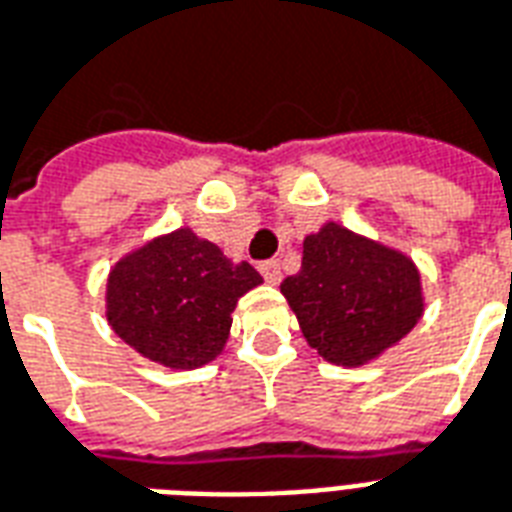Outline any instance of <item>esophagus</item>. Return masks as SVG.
Instances as JSON below:
<instances>
[{
  "label": "esophagus",
  "mask_w": 512,
  "mask_h": 512,
  "mask_svg": "<svg viewBox=\"0 0 512 512\" xmlns=\"http://www.w3.org/2000/svg\"><path fill=\"white\" fill-rule=\"evenodd\" d=\"M260 274L266 279L268 285H279V279H282V266H279V260H266V263H260Z\"/></svg>",
  "instance_id": "34e87169"
}]
</instances>
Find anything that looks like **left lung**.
<instances>
[{"mask_svg":"<svg viewBox=\"0 0 512 512\" xmlns=\"http://www.w3.org/2000/svg\"><path fill=\"white\" fill-rule=\"evenodd\" d=\"M309 347L336 366H363L423 317L420 271L393 246L325 222L304 238L301 271L282 282Z\"/></svg>","mask_w":512,"mask_h":512,"instance_id":"1","label":"left lung"}]
</instances>
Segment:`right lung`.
<instances>
[{
	"instance_id": "right-lung-1",
	"label": "right lung",
	"mask_w": 512,
	"mask_h": 512,
	"mask_svg": "<svg viewBox=\"0 0 512 512\" xmlns=\"http://www.w3.org/2000/svg\"><path fill=\"white\" fill-rule=\"evenodd\" d=\"M263 282L192 227L146 241L108 274L105 317L132 350L168 369H198L225 350L238 298Z\"/></svg>"
}]
</instances>
